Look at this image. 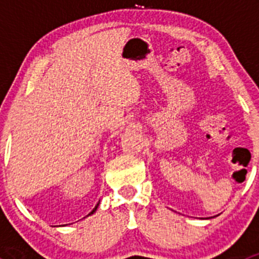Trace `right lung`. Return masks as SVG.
<instances>
[{
    "mask_svg": "<svg viewBox=\"0 0 259 259\" xmlns=\"http://www.w3.org/2000/svg\"><path fill=\"white\" fill-rule=\"evenodd\" d=\"M99 203H100V200H99ZM99 203H98V204H96V205H95V208H94V209H93V210H91V211H90V213H89V214H88V215H86V217H89V215H91V214H94V213H95V211H96V209H98V207H99Z\"/></svg>",
    "mask_w": 259,
    "mask_h": 259,
    "instance_id": "right-lung-1",
    "label": "right lung"
}]
</instances>
